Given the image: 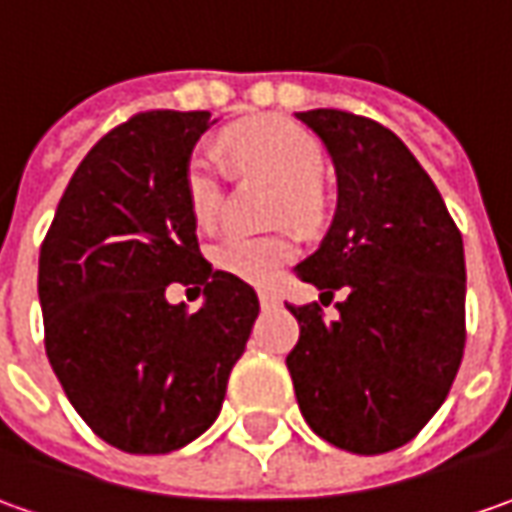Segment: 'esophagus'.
Instances as JSON below:
<instances>
[{
	"label": "esophagus",
	"mask_w": 512,
	"mask_h": 512,
	"mask_svg": "<svg viewBox=\"0 0 512 512\" xmlns=\"http://www.w3.org/2000/svg\"><path fill=\"white\" fill-rule=\"evenodd\" d=\"M257 298H260V306H263V309H269V306H278L280 303V298L275 295V292H272V289H260V292H257Z\"/></svg>",
	"instance_id": "obj_1"
}]
</instances>
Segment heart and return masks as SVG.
<instances>
[{
	"label": "heart",
	"instance_id": "obj_1",
	"mask_svg": "<svg viewBox=\"0 0 512 512\" xmlns=\"http://www.w3.org/2000/svg\"><path fill=\"white\" fill-rule=\"evenodd\" d=\"M234 163L266 174L280 183L275 223H292L300 232H321L326 223V200L321 180L326 171L323 145L298 125L283 120H260L234 128L226 137ZM186 200L200 226H214L223 209V166L212 151H197L186 166ZM295 234H226L214 243V263L220 272L246 283H272L280 269L295 260Z\"/></svg>",
	"mask_w": 512,
	"mask_h": 512
}]
</instances>
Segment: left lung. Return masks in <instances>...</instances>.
I'll return each instance as SVG.
<instances>
[{
  "label": "left lung",
  "mask_w": 512,
  "mask_h": 512,
  "mask_svg": "<svg viewBox=\"0 0 512 512\" xmlns=\"http://www.w3.org/2000/svg\"><path fill=\"white\" fill-rule=\"evenodd\" d=\"M332 154L338 209L321 249L295 266L339 318L286 303L300 338L286 355L298 407L323 441L358 456L404 447L456 381L464 323V243L430 174L381 123L315 108L295 114Z\"/></svg>",
  "instance_id": "1"
}]
</instances>
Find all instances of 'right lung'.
<instances>
[{
	"instance_id": "add662e5",
	"label": "right lung",
	"mask_w": 512,
	"mask_h": 512,
	"mask_svg": "<svg viewBox=\"0 0 512 512\" xmlns=\"http://www.w3.org/2000/svg\"><path fill=\"white\" fill-rule=\"evenodd\" d=\"M209 111H143L74 171L39 249L45 352L68 401L111 447L160 456L220 415L260 303L200 255L186 166ZM171 282L207 292L171 307ZM190 291V290H187Z\"/></svg>"
}]
</instances>
